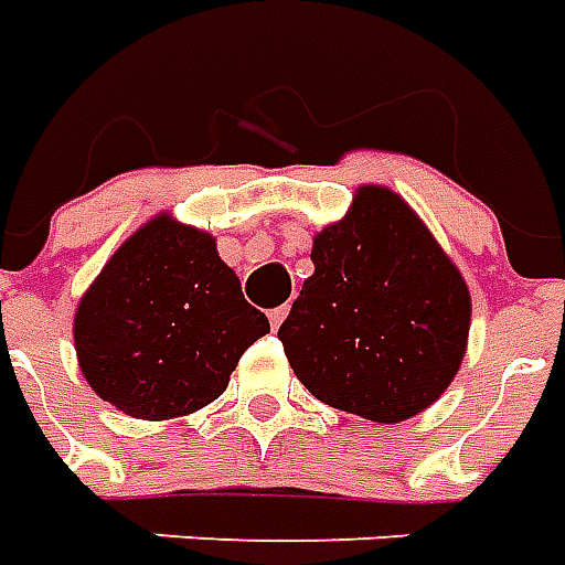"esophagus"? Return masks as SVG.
<instances>
[{
	"label": "esophagus",
	"mask_w": 565,
	"mask_h": 565,
	"mask_svg": "<svg viewBox=\"0 0 565 565\" xmlns=\"http://www.w3.org/2000/svg\"><path fill=\"white\" fill-rule=\"evenodd\" d=\"M287 313H290V305H281V308L269 310V326L281 328V322L287 319Z\"/></svg>",
	"instance_id": "esophagus-1"
}]
</instances>
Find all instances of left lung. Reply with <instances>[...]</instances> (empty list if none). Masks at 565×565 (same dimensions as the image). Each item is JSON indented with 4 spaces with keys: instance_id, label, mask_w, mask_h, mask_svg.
<instances>
[{
    "instance_id": "1",
    "label": "left lung",
    "mask_w": 565,
    "mask_h": 565,
    "mask_svg": "<svg viewBox=\"0 0 565 565\" xmlns=\"http://www.w3.org/2000/svg\"><path fill=\"white\" fill-rule=\"evenodd\" d=\"M313 275L278 340L319 402L370 422H404L446 393L466 358L472 299L455 260L402 195L354 190L313 237Z\"/></svg>"
}]
</instances>
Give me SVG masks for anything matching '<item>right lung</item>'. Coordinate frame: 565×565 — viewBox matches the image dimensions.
Masks as SVG:
<instances>
[{"instance_id": "obj_1", "label": "right lung", "mask_w": 565, "mask_h": 565, "mask_svg": "<svg viewBox=\"0 0 565 565\" xmlns=\"http://www.w3.org/2000/svg\"><path fill=\"white\" fill-rule=\"evenodd\" d=\"M269 319L202 228L158 213L102 266L73 319L93 393L135 419H175L220 398Z\"/></svg>"}]
</instances>
